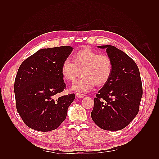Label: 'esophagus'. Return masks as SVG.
Masks as SVG:
<instances>
[{"instance_id":"obj_1","label":"esophagus","mask_w":159,"mask_h":159,"mask_svg":"<svg viewBox=\"0 0 159 159\" xmlns=\"http://www.w3.org/2000/svg\"><path fill=\"white\" fill-rule=\"evenodd\" d=\"M76 96L78 98H82L85 97V95H84V94L80 93H76Z\"/></svg>"}]
</instances>
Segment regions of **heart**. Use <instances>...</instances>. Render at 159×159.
<instances>
[{
    "instance_id": "b5f03b06",
    "label": "heart",
    "mask_w": 159,
    "mask_h": 159,
    "mask_svg": "<svg viewBox=\"0 0 159 159\" xmlns=\"http://www.w3.org/2000/svg\"><path fill=\"white\" fill-rule=\"evenodd\" d=\"M113 67L110 57L85 48L74 54L73 61L69 59L63 61L61 73L64 79L74 81L82 72L83 76L73 83L72 89L83 93L92 89L95 85H105L112 75Z\"/></svg>"
}]
</instances>
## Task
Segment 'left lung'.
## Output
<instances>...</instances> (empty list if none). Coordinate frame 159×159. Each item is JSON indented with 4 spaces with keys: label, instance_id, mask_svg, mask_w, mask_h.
Masks as SVG:
<instances>
[{
    "label": "left lung",
    "instance_id": "obj_1",
    "mask_svg": "<svg viewBox=\"0 0 159 159\" xmlns=\"http://www.w3.org/2000/svg\"><path fill=\"white\" fill-rule=\"evenodd\" d=\"M97 47L106 49L113 67L111 79L94 98L91 116L102 129L120 130L127 126L139 112L143 94L139 70L135 62L116 47Z\"/></svg>",
    "mask_w": 159,
    "mask_h": 159
}]
</instances>
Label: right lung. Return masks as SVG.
I'll use <instances>...</instances> for the list:
<instances>
[{
  "label": "right lung",
  "mask_w": 159,
  "mask_h": 159,
  "mask_svg": "<svg viewBox=\"0 0 159 159\" xmlns=\"http://www.w3.org/2000/svg\"><path fill=\"white\" fill-rule=\"evenodd\" d=\"M72 50L67 46L40 49L20 65L14 83L16 109L32 129L53 130L66 120L75 95H56L66 87L61 66Z\"/></svg>",
  "instance_id": "right-lung-1"
}]
</instances>
